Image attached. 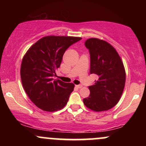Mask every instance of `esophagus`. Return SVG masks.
I'll return each mask as SVG.
<instances>
[{
    "label": "esophagus",
    "instance_id": "esophagus-1",
    "mask_svg": "<svg viewBox=\"0 0 146 146\" xmlns=\"http://www.w3.org/2000/svg\"><path fill=\"white\" fill-rule=\"evenodd\" d=\"M76 86L78 88H82V85H76V86Z\"/></svg>",
    "mask_w": 146,
    "mask_h": 146
}]
</instances>
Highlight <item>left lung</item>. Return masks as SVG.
Returning a JSON list of instances; mask_svg holds the SVG:
<instances>
[{
	"label": "left lung",
	"mask_w": 146,
	"mask_h": 146,
	"mask_svg": "<svg viewBox=\"0 0 146 146\" xmlns=\"http://www.w3.org/2000/svg\"><path fill=\"white\" fill-rule=\"evenodd\" d=\"M90 58V74L98 80L88 86L90 95L83 100L87 108L97 112L108 110L119 101L125 82V72L121 58L109 43L98 38L85 42Z\"/></svg>",
	"instance_id": "left-lung-1"
}]
</instances>
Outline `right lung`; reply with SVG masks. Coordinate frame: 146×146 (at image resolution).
Listing matches in <instances>:
<instances>
[{
	"mask_svg": "<svg viewBox=\"0 0 146 146\" xmlns=\"http://www.w3.org/2000/svg\"><path fill=\"white\" fill-rule=\"evenodd\" d=\"M80 37H43L27 51L21 67L23 88L31 102L40 109L54 112L66 106L75 85L54 80L65 51Z\"/></svg>",
	"mask_w": 146,
	"mask_h": 146,
	"instance_id": "right-lung-1",
	"label": "right lung"
}]
</instances>
